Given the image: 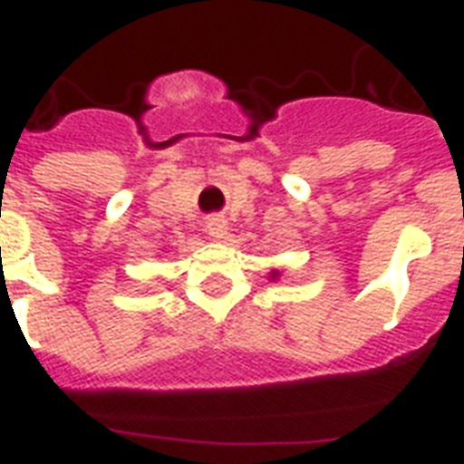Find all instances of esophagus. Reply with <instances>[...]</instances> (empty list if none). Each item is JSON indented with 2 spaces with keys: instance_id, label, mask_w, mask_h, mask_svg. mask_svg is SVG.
<instances>
[{
  "instance_id": "1",
  "label": "esophagus",
  "mask_w": 464,
  "mask_h": 464,
  "mask_svg": "<svg viewBox=\"0 0 464 464\" xmlns=\"http://www.w3.org/2000/svg\"><path fill=\"white\" fill-rule=\"evenodd\" d=\"M208 233L215 237V240H219V237L227 236V219H224V217H219V215L209 217V219H208Z\"/></svg>"
}]
</instances>
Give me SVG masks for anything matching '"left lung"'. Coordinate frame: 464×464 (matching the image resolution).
<instances>
[{
	"label": "left lung",
	"mask_w": 464,
	"mask_h": 464,
	"mask_svg": "<svg viewBox=\"0 0 464 464\" xmlns=\"http://www.w3.org/2000/svg\"><path fill=\"white\" fill-rule=\"evenodd\" d=\"M276 276H277V273H273V276H271V277H276Z\"/></svg>",
	"instance_id": "left-lung-1"
}]
</instances>
